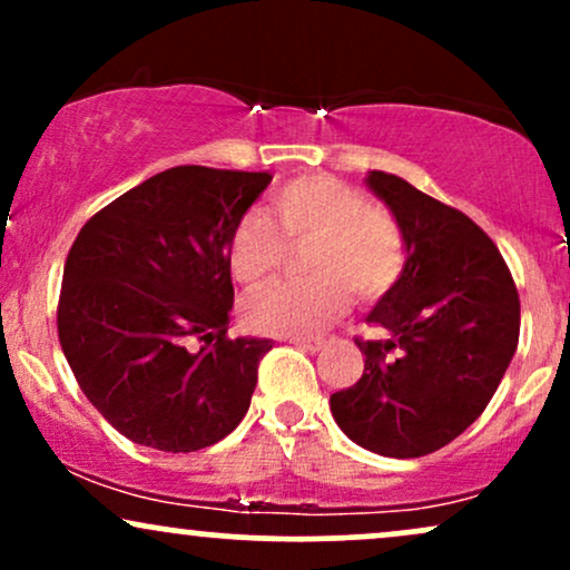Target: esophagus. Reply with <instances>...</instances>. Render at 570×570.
Returning <instances> with one entry per match:
<instances>
[{
  "label": "esophagus",
  "mask_w": 570,
  "mask_h": 570,
  "mask_svg": "<svg viewBox=\"0 0 570 570\" xmlns=\"http://www.w3.org/2000/svg\"><path fill=\"white\" fill-rule=\"evenodd\" d=\"M330 340H332L330 335H316V337H292L289 343L299 345V348H305V351H322Z\"/></svg>",
  "instance_id": "1"
}]
</instances>
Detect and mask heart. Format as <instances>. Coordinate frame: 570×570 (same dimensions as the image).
I'll return each instance as SVG.
<instances>
[{
    "mask_svg": "<svg viewBox=\"0 0 570 570\" xmlns=\"http://www.w3.org/2000/svg\"><path fill=\"white\" fill-rule=\"evenodd\" d=\"M276 227L246 214L227 238V265L244 286L263 284L286 263L289 248H307V281H278L244 303L252 332L276 337L313 335L351 303L383 299L407 267V238L389 208L362 187L332 174H305L271 195Z\"/></svg>",
    "mask_w": 570,
    "mask_h": 570,
    "instance_id": "b5f03b06",
    "label": "heart"
}]
</instances>
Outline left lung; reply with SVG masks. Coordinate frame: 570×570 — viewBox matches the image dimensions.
<instances>
[{"label": "left lung", "mask_w": 570, "mask_h": 570, "mask_svg": "<svg viewBox=\"0 0 570 570\" xmlns=\"http://www.w3.org/2000/svg\"><path fill=\"white\" fill-rule=\"evenodd\" d=\"M407 238V267L356 337L364 372L330 399L345 436L377 455L421 458L461 436L499 389L520 340V294L499 246L458 208L372 171Z\"/></svg>", "instance_id": "8db88e82"}]
</instances>
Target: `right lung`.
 Instances as JSON below:
<instances>
[{
  "label": "right lung",
  "instance_id": "add662e5",
  "mask_svg": "<svg viewBox=\"0 0 570 570\" xmlns=\"http://www.w3.org/2000/svg\"><path fill=\"white\" fill-rule=\"evenodd\" d=\"M271 179L176 166L77 233L58 340L82 394L130 442L193 453L244 421L273 343L227 337V238Z\"/></svg>",
  "mask_w": 570,
  "mask_h": 570
}]
</instances>
